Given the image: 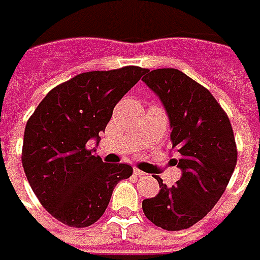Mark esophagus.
I'll return each instance as SVG.
<instances>
[{
	"label": "esophagus",
	"instance_id": "esophagus-1",
	"mask_svg": "<svg viewBox=\"0 0 260 260\" xmlns=\"http://www.w3.org/2000/svg\"><path fill=\"white\" fill-rule=\"evenodd\" d=\"M133 174L136 175V176H144V175H145L143 171H140V169H137V168H134Z\"/></svg>",
	"mask_w": 260,
	"mask_h": 260
}]
</instances>
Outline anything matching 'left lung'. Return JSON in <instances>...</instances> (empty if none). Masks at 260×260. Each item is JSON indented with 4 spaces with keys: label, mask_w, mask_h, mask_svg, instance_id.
<instances>
[{
    "label": "left lung",
    "mask_w": 260,
    "mask_h": 260,
    "mask_svg": "<svg viewBox=\"0 0 260 260\" xmlns=\"http://www.w3.org/2000/svg\"><path fill=\"white\" fill-rule=\"evenodd\" d=\"M143 81L165 106L182 169L172 187L155 178L161 190L143 200V211L156 227L186 230L214 207L231 179L238 154L233 127L209 89L179 70H147Z\"/></svg>",
    "instance_id": "8db88e82"
}]
</instances>
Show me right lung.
<instances>
[{"label": "right lung", "instance_id": "1", "mask_svg": "<svg viewBox=\"0 0 260 260\" xmlns=\"http://www.w3.org/2000/svg\"><path fill=\"white\" fill-rule=\"evenodd\" d=\"M145 68L89 71L53 88L25 127L22 165L39 202L58 221L89 227L102 215L115 186L130 178L127 164H106L86 144L99 140L116 104Z\"/></svg>", "mask_w": 260, "mask_h": 260}]
</instances>
